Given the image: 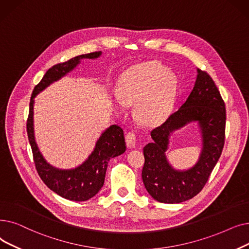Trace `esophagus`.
Listing matches in <instances>:
<instances>
[{
  "mask_svg": "<svg viewBox=\"0 0 249 249\" xmlns=\"http://www.w3.org/2000/svg\"><path fill=\"white\" fill-rule=\"evenodd\" d=\"M125 142L126 145L129 148H135L136 147V143H137V135L133 132L127 133V135L125 136Z\"/></svg>",
  "mask_w": 249,
  "mask_h": 249,
  "instance_id": "esophagus-1",
  "label": "esophagus"
}]
</instances>
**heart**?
<instances>
[{"mask_svg":"<svg viewBox=\"0 0 249 249\" xmlns=\"http://www.w3.org/2000/svg\"><path fill=\"white\" fill-rule=\"evenodd\" d=\"M176 79L169 69L159 63L139 64L122 76L118 99L123 104H136V115L146 124L166 116L174 101Z\"/></svg>","mask_w":249,"mask_h":249,"instance_id":"1","label":"heart"}]
</instances>
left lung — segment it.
Here are the masks:
<instances>
[{"mask_svg":"<svg viewBox=\"0 0 249 249\" xmlns=\"http://www.w3.org/2000/svg\"><path fill=\"white\" fill-rule=\"evenodd\" d=\"M192 121L199 123L203 138L202 152L192 169L176 171L164 156L169 136ZM225 125L226 108L221 94L211 76L197 69L194 89L185 102L161 125L153 129V142L144 147L142 179L149 195L160 203L178 204L202 191L222 154Z\"/></svg>","mask_w":249,"mask_h":249,"instance_id":"8db88e82","label":"left lung"}]
</instances>
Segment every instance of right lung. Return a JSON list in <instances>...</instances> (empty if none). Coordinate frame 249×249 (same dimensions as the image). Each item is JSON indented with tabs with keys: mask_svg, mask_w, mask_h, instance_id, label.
<instances>
[{
	"mask_svg": "<svg viewBox=\"0 0 249 249\" xmlns=\"http://www.w3.org/2000/svg\"><path fill=\"white\" fill-rule=\"evenodd\" d=\"M101 53V52H95L81 54L65 63L53 66L47 70L41 81L34 87L29 103V114L26 125L35 168L47 187L62 197L75 200V202H84L93 197L100 191L104 183L108 161L124 153L126 149L124 131L121 126L116 124L110 125L101 134L96 142L94 151L80 166L69 170L54 168L44 160L35 142L33 129L34 97L52 83L61 79L75 69L83 58H97Z\"/></svg>",
	"mask_w": 249,
	"mask_h": 249,
	"instance_id": "obj_1",
	"label": "right lung"
}]
</instances>
